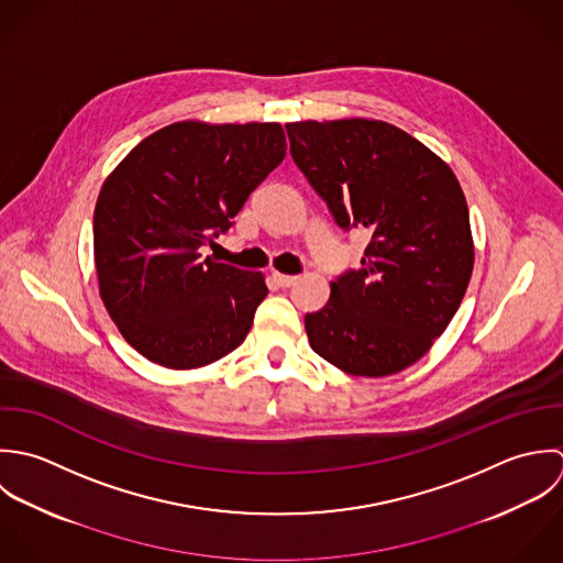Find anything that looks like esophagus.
I'll list each match as a JSON object with an SVG mask.
<instances>
[{"instance_id":"34e87169","label":"esophagus","mask_w":563,"mask_h":563,"mask_svg":"<svg viewBox=\"0 0 563 563\" xmlns=\"http://www.w3.org/2000/svg\"><path fill=\"white\" fill-rule=\"evenodd\" d=\"M272 276H274V280H276L280 287H291V285H296V283H298V276H289V274L274 272Z\"/></svg>"}]
</instances>
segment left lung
I'll return each instance as SVG.
<instances>
[{"label": "left lung", "mask_w": 563, "mask_h": 563, "mask_svg": "<svg viewBox=\"0 0 563 563\" xmlns=\"http://www.w3.org/2000/svg\"><path fill=\"white\" fill-rule=\"evenodd\" d=\"M291 156L341 228H365L358 272L307 313L311 347L352 376L422 358L454 318L474 267L467 202L446 161L378 119L287 123Z\"/></svg>", "instance_id": "1"}]
</instances>
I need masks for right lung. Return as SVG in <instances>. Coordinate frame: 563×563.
Returning <instances> with one entry per match:
<instances>
[{"label":"right lung","mask_w":563,"mask_h":563,"mask_svg":"<svg viewBox=\"0 0 563 563\" xmlns=\"http://www.w3.org/2000/svg\"><path fill=\"white\" fill-rule=\"evenodd\" d=\"M287 152L276 121H176L104 180L93 213L100 298L147 361L196 369L243 343L267 296L261 272L202 258Z\"/></svg>","instance_id":"add662e5"}]
</instances>
